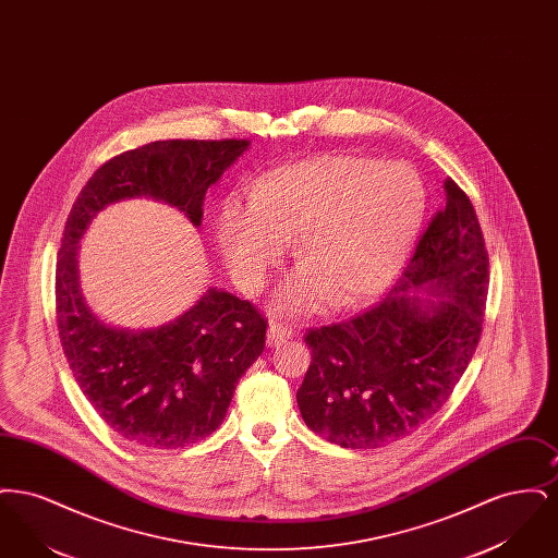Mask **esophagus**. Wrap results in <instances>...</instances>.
<instances>
[{"mask_svg":"<svg viewBox=\"0 0 558 558\" xmlns=\"http://www.w3.org/2000/svg\"><path fill=\"white\" fill-rule=\"evenodd\" d=\"M292 337L291 328H287V326H282V324H278V322H274V324H269V328H267V345L276 347L280 345V343H284V341H289Z\"/></svg>","mask_w":558,"mask_h":558,"instance_id":"esophagus-1","label":"esophagus"}]
</instances>
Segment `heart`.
<instances>
[{
	"mask_svg": "<svg viewBox=\"0 0 558 558\" xmlns=\"http://www.w3.org/2000/svg\"><path fill=\"white\" fill-rule=\"evenodd\" d=\"M248 207L228 203L217 239L246 291L264 289L296 239L303 271L280 299L310 312L332 294L357 305L387 291L405 266L426 213L421 175L405 162L319 155L287 162L248 187Z\"/></svg>",
	"mask_w": 558,
	"mask_h": 558,
	"instance_id": "1",
	"label": "heart"
}]
</instances>
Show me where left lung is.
I'll use <instances>...</instances> for the list:
<instances>
[{
    "mask_svg": "<svg viewBox=\"0 0 558 558\" xmlns=\"http://www.w3.org/2000/svg\"><path fill=\"white\" fill-rule=\"evenodd\" d=\"M444 187L446 207L391 292L357 318L305 335L312 364L296 403L330 444L371 450L412 435L444 408L473 360L489 259L473 203L450 178Z\"/></svg>",
    "mask_w": 558,
    "mask_h": 558,
    "instance_id": "left-lung-1",
    "label": "left lung"
}]
</instances>
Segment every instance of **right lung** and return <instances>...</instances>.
<instances>
[{"label":"right lung","mask_w":558,"mask_h":558,"mask_svg":"<svg viewBox=\"0 0 558 558\" xmlns=\"http://www.w3.org/2000/svg\"><path fill=\"white\" fill-rule=\"evenodd\" d=\"M246 140H162L105 162L69 213L56 264V319L83 396L123 439L175 450L223 423L240 376L266 347L267 322L232 292L207 289L167 324L117 328L98 318L80 287V240L108 205L155 198L203 221L207 190L248 150Z\"/></svg>","instance_id":"add662e5"}]
</instances>
